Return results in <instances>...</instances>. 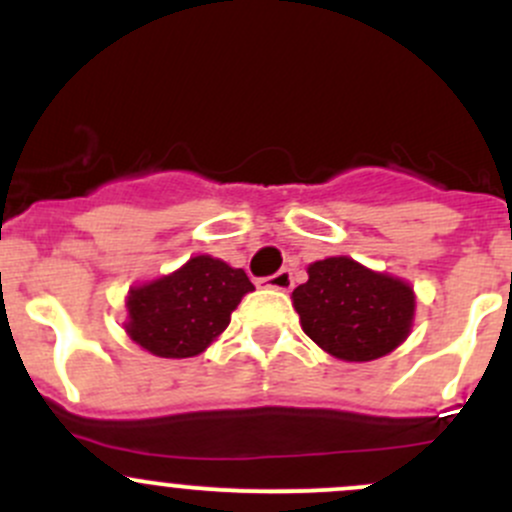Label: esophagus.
<instances>
[{"mask_svg":"<svg viewBox=\"0 0 512 512\" xmlns=\"http://www.w3.org/2000/svg\"><path fill=\"white\" fill-rule=\"evenodd\" d=\"M262 282H265V285L272 287V289H282V292H287V289H292V285H294L292 272H289V270L275 272V275L265 277V280H262Z\"/></svg>","mask_w":512,"mask_h":512,"instance_id":"1","label":"esophagus"}]
</instances>
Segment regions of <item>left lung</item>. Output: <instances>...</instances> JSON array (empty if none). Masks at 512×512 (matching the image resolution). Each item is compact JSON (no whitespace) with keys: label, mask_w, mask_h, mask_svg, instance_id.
Masks as SVG:
<instances>
[{"label":"left lung","mask_w":512,"mask_h":512,"mask_svg":"<svg viewBox=\"0 0 512 512\" xmlns=\"http://www.w3.org/2000/svg\"><path fill=\"white\" fill-rule=\"evenodd\" d=\"M292 292L304 334L344 361H371L399 347L414 319V292L349 257L309 265Z\"/></svg>","instance_id":"1"}]
</instances>
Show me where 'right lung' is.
I'll return each instance as SVG.
<instances>
[{"mask_svg": "<svg viewBox=\"0 0 512 512\" xmlns=\"http://www.w3.org/2000/svg\"><path fill=\"white\" fill-rule=\"evenodd\" d=\"M255 285L242 270L215 257H190L178 272L133 287L126 332L163 359L195 356L230 324L240 299Z\"/></svg>", "mask_w": 512, "mask_h": 512, "instance_id": "obj_1", "label": "right lung"}]
</instances>
